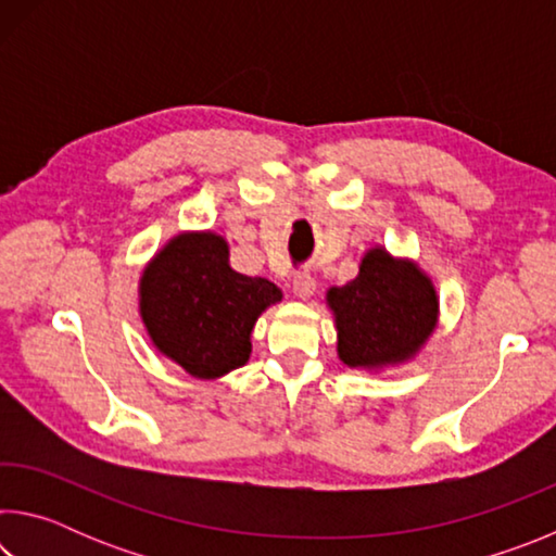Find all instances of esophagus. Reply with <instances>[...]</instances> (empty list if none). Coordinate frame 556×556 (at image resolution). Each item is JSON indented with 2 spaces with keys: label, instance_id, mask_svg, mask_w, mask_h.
Here are the masks:
<instances>
[{
  "label": "esophagus",
  "instance_id": "obj_1",
  "mask_svg": "<svg viewBox=\"0 0 556 556\" xmlns=\"http://www.w3.org/2000/svg\"><path fill=\"white\" fill-rule=\"evenodd\" d=\"M291 289H294V294L299 299H312L316 291V279L312 271H296L294 281H291Z\"/></svg>",
  "mask_w": 556,
  "mask_h": 556
}]
</instances>
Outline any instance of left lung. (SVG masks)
<instances>
[{"instance_id": "obj_1", "label": "left lung", "mask_w": 556, "mask_h": 556, "mask_svg": "<svg viewBox=\"0 0 556 556\" xmlns=\"http://www.w3.org/2000/svg\"><path fill=\"white\" fill-rule=\"evenodd\" d=\"M338 331V357L348 368L378 370L419 353L434 333L439 296L431 279L388 250L365 252L361 271L326 294Z\"/></svg>"}]
</instances>
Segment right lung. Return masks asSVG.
Instances as JSON below:
<instances>
[{
  "mask_svg": "<svg viewBox=\"0 0 556 556\" xmlns=\"http://www.w3.org/2000/svg\"><path fill=\"white\" fill-rule=\"evenodd\" d=\"M281 291L230 267L220 235L181 232L168 240L139 279V314L162 355L199 380L242 368L252 328Z\"/></svg>",
  "mask_w": 556,
  "mask_h": 556,
  "instance_id": "1",
  "label": "right lung"
}]
</instances>
